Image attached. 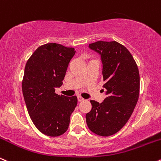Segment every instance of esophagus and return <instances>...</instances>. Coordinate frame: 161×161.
Listing matches in <instances>:
<instances>
[{
    "label": "esophagus",
    "instance_id": "34e87169",
    "mask_svg": "<svg viewBox=\"0 0 161 161\" xmlns=\"http://www.w3.org/2000/svg\"><path fill=\"white\" fill-rule=\"evenodd\" d=\"M77 100H78V102H84V99L81 97V96H77Z\"/></svg>",
    "mask_w": 161,
    "mask_h": 161
}]
</instances>
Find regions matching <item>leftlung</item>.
I'll list each match as a JSON object with an SVG mask.
<instances>
[{
    "label": "left lung",
    "mask_w": 161,
    "mask_h": 161,
    "mask_svg": "<svg viewBox=\"0 0 161 161\" xmlns=\"http://www.w3.org/2000/svg\"><path fill=\"white\" fill-rule=\"evenodd\" d=\"M90 48L101 55L103 77L107 97L102 103L90 100L92 109L86 121L92 133L109 136L127 123L139 99L140 77L130 51L117 41H99Z\"/></svg>",
    "instance_id": "obj_1"
}]
</instances>
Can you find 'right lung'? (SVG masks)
<instances>
[{
    "mask_svg": "<svg viewBox=\"0 0 161 161\" xmlns=\"http://www.w3.org/2000/svg\"><path fill=\"white\" fill-rule=\"evenodd\" d=\"M75 53L73 47L46 43L33 53L25 67L22 89L28 114L37 129L48 136L67 131L70 116L77 106V96L55 92V87L62 84Z\"/></svg>",
    "mask_w": 161,
    "mask_h": 161,
    "instance_id": "obj_1",
    "label": "right lung"
}]
</instances>
